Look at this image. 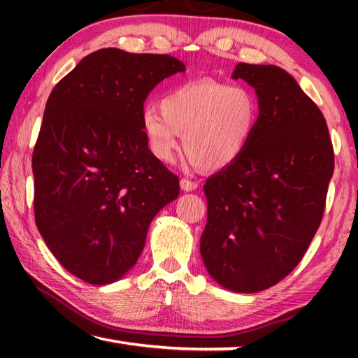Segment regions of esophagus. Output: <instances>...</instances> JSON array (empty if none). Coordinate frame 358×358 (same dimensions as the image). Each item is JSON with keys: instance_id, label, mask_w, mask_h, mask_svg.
Here are the masks:
<instances>
[{"instance_id": "obj_1", "label": "esophagus", "mask_w": 358, "mask_h": 358, "mask_svg": "<svg viewBox=\"0 0 358 358\" xmlns=\"http://www.w3.org/2000/svg\"><path fill=\"white\" fill-rule=\"evenodd\" d=\"M180 186H181V189L183 191H194V189H197V183L196 181H192V180H189V178H181L180 180Z\"/></svg>"}]
</instances>
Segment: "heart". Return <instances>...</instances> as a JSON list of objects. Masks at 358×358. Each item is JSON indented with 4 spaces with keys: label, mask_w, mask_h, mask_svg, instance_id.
Returning a JSON list of instances; mask_svg holds the SVG:
<instances>
[{
    "label": "heart",
    "mask_w": 358,
    "mask_h": 358,
    "mask_svg": "<svg viewBox=\"0 0 358 358\" xmlns=\"http://www.w3.org/2000/svg\"><path fill=\"white\" fill-rule=\"evenodd\" d=\"M159 108L147 107L141 115L150 153L171 164L183 136L189 164L210 171H222L243 156L260 117L259 99L250 88L213 78L177 83L162 94Z\"/></svg>",
    "instance_id": "1"
}]
</instances>
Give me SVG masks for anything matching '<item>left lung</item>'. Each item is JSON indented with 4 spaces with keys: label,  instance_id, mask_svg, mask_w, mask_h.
I'll return each mask as SVG.
<instances>
[{
    "label": "left lung",
    "instance_id": "1",
    "mask_svg": "<svg viewBox=\"0 0 358 358\" xmlns=\"http://www.w3.org/2000/svg\"><path fill=\"white\" fill-rule=\"evenodd\" d=\"M232 77L256 90L259 126L243 156L203 186L201 254L221 286L252 294L284 280L305 256L322 221L335 153L322 112L286 71L238 63Z\"/></svg>",
    "mask_w": 358,
    "mask_h": 358
}]
</instances>
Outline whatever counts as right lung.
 I'll return each mask as SVG.
<instances>
[{
  "label": "right lung",
  "mask_w": 358,
  "mask_h": 358,
  "mask_svg": "<svg viewBox=\"0 0 358 358\" xmlns=\"http://www.w3.org/2000/svg\"><path fill=\"white\" fill-rule=\"evenodd\" d=\"M178 58L101 48L48 96L33 151L34 220L48 250L90 284L117 281L137 262L148 226L180 194L141 128L148 93L183 72Z\"/></svg>",
  "instance_id": "right-lung-1"
}]
</instances>
